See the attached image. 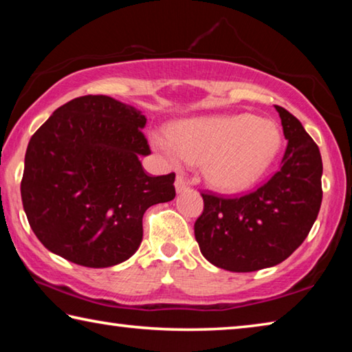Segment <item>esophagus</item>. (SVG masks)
<instances>
[{
  "label": "esophagus",
  "mask_w": 352,
  "mask_h": 352,
  "mask_svg": "<svg viewBox=\"0 0 352 352\" xmlns=\"http://www.w3.org/2000/svg\"><path fill=\"white\" fill-rule=\"evenodd\" d=\"M188 188H189L188 182L184 180V178H183L182 175H178L177 180H175V190H177V192L182 194V192H184V190H186Z\"/></svg>",
  "instance_id": "esophagus-1"
}]
</instances>
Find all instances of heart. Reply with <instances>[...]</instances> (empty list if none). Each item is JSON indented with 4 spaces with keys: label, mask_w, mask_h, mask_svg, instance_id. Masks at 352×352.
Segmentation results:
<instances>
[{
    "label": "heart",
    "mask_w": 352,
    "mask_h": 352,
    "mask_svg": "<svg viewBox=\"0 0 352 352\" xmlns=\"http://www.w3.org/2000/svg\"><path fill=\"white\" fill-rule=\"evenodd\" d=\"M152 144L166 163H201L205 180L225 192L247 189L265 174L283 144L278 124L250 113L194 118L172 133H152Z\"/></svg>",
    "instance_id": "heart-1"
}]
</instances>
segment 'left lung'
I'll return each mask as SVG.
<instances>
[{
	"label": "left lung",
	"instance_id": "left-lung-1",
	"mask_svg": "<svg viewBox=\"0 0 352 352\" xmlns=\"http://www.w3.org/2000/svg\"><path fill=\"white\" fill-rule=\"evenodd\" d=\"M275 109L289 141L281 169L242 197L201 194L205 206L194 225L195 241L219 269L245 273L279 264L301 245L318 216L323 199L320 148L292 113Z\"/></svg>",
	"mask_w": 352,
	"mask_h": 352
}]
</instances>
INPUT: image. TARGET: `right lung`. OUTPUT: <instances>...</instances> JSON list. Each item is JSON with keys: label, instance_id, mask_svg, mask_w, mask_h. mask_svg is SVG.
Masks as SVG:
<instances>
[{"label": "right lung", "instance_id": "right-lung-1", "mask_svg": "<svg viewBox=\"0 0 352 352\" xmlns=\"http://www.w3.org/2000/svg\"><path fill=\"white\" fill-rule=\"evenodd\" d=\"M146 116L104 94L69 100L32 135L21 200L38 241L77 265L127 261L142 241L147 208L175 197V174L151 177Z\"/></svg>", "mask_w": 352, "mask_h": 352}]
</instances>
